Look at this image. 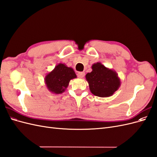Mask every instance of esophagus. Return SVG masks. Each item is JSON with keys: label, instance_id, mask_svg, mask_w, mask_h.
<instances>
[{"label": "esophagus", "instance_id": "34e87169", "mask_svg": "<svg viewBox=\"0 0 157 157\" xmlns=\"http://www.w3.org/2000/svg\"><path fill=\"white\" fill-rule=\"evenodd\" d=\"M84 75H85V73L84 72H78V73H77V76H78V78H83L84 77Z\"/></svg>", "mask_w": 157, "mask_h": 157}]
</instances>
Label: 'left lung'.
I'll return each mask as SVG.
<instances>
[{
  "label": "left lung",
  "mask_w": 157,
  "mask_h": 157,
  "mask_svg": "<svg viewBox=\"0 0 157 157\" xmlns=\"http://www.w3.org/2000/svg\"><path fill=\"white\" fill-rule=\"evenodd\" d=\"M92 69V72L86 75L90 92L98 97L111 96L121 86L117 73L99 62L93 64Z\"/></svg>",
  "instance_id": "obj_1"
}]
</instances>
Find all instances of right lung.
Returning <instances> with one entry per match:
<instances>
[{
  "label": "right lung",
  "instance_id": "1",
  "mask_svg": "<svg viewBox=\"0 0 157 157\" xmlns=\"http://www.w3.org/2000/svg\"><path fill=\"white\" fill-rule=\"evenodd\" d=\"M75 78H77V75L72 68L59 63L46 76L44 81L49 91L59 94L65 91L70 80Z\"/></svg>",
  "mask_w": 157,
  "mask_h": 157
}]
</instances>
